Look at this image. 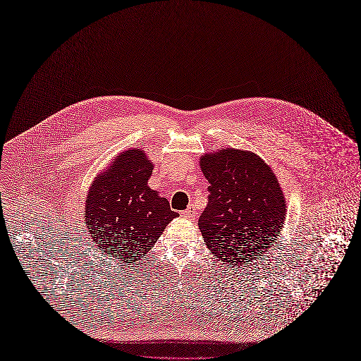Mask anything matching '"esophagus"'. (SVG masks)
<instances>
[{"mask_svg":"<svg viewBox=\"0 0 361 361\" xmlns=\"http://www.w3.org/2000/svg\"><path fill=\"white\" fill-rule=\"evenodd\" d=\"M181 214H183L185 219H192V217L195 216V210H194L192 207H188V209L184 210Z\"/></svg>","mask_w":361,"mask_h":361,"instance_id":"esophagus-1","label":"esophagus"}]
</instances>
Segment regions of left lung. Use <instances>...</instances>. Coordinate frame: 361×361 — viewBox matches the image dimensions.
<instances>
[{"label":"left lung","mask_w":361,"mask_h":361,"mask_svg":"<svg viewBox=\"0 0 361 361\" xmlns=\"http://www.w3.org/2000/svg\"><path fill=\"white\" fill-rule=\"evenodd\" d=\"M209 180V204L198 227L204 243L223 264L247 267L279 237L287 205L273 170L257 154L223 148L200 159Z\"/></svg>","instance_id":"left-lung-1"}]
</instances>
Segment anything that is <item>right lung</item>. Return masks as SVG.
I'll list each match as a JSON object with an SVG mask.
<instances>
[{
  "label": "right lung",
  "mask_w": 361,
  "mask_h": 361,
  "mask_svg": "<svg viewBox=\"0 0 361 361\" xmlns=\"http://www.w3.org/2000/svg\"><path fill=\"white\" fill-rule=\"evenodd\" d=\"M152 163L140 148L120 152L114 163L92 181L84 219L104 257L117 264H135L152 248L178 214L167 198L147 183Z\"/></svg>",
  "instance_id": "1"
}]
</instances>
